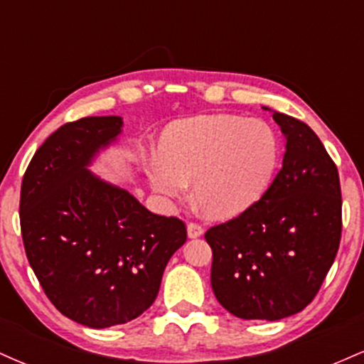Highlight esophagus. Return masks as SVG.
Segmentation results:
<instances>
[{
	"mask_svg": "<svg viewBox=\"0 0 364 364\" xmlns=\"http://www.w3.org/2000/svg\"><path fill=\"white\" fill-rule=\"evenodd\" d=\"M186 232H188V237H190V240H196V237H200L203 235V228L200 224L190 223L186 225Z\"/></svg>",
	"mask_w": 364,
	"mask_h": 364,
	"instance_id": "obj_1",
	"label": "esophagus"
}]
</instances>
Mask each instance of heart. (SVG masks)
<instances>
[{"label": "heart", "instance_id": "obj_1", "mask_svg": "<svg viewBox=\"0 0 364 364\" xmlns=\"http://www.w3.org/2000/svg\"><path fill=\"white\" fill-rule=\"evenodd\" d=\"M157 150L159 157L147 166L152 190L178 200L193 179L195 200L215 219L235 217L257 203L281 156L269 123L224 112L174 121L162 132Z\"/></svg>", "mask_w": 364, "mask_h": 364}]
</instances>
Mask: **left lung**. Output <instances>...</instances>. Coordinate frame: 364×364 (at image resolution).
<instances>
[{"label":"left lung","mask_w":364,"mask_h":364,"mask_svg":"<svg viewBox=\"0 0 364 364\" xmlns=\"http://www.w3.org/2000/svg\"><path fill=\"white\" fill-rule=\"evenodd\" d=\"M272 112L286 144L282 169L257 203L205 232L217 301L243 320L274 321L304 310L341 243L336 164L306 123Z\"/></svg>","instance_id":"left-lung-1"}]
</instances>
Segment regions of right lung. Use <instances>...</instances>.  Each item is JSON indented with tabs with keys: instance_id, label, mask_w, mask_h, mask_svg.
Instances as JSON below:
<instances>
[{
	"instance_id": "obj_1",
	"label": "right lung",
	"mask_w": 364,
	"mask_h": 364,
	"mask_svg": "<svg viewBox=\"0 0 364 364\" xmlns=\"http://www.w3.org/2000/svg\"><path fill=\"white\" fill-rule=\"evenodd\" d=\"M123 133L121 116L63 124L22 181L20 225L28 263L54 306L90 328L121 325L156 301L169 258L186 241L176 217L152 214L90 171Z\"/></svg>"
}]
</instances>
